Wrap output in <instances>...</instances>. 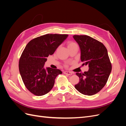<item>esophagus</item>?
Masks as SVG:
<instances>
[{"label":"esophagus","instance_id":"1","mask_svg":"<svg viewBox=\"0 0 126 126\" xmlns=\"http://www.w3.org/2000/svg\"><path fill=\"white\" fill-rule=\"evenodd\" d=\"M63 74L65 75H72V72H70V71H65L63 72Z\"/></svg>","mask_w":126,"mask_h":126}]
</instances>
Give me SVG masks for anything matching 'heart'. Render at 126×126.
<instances>
[{
  "label": "heart",
  "mask_w": 126,
  "mask_h": 126,
  "mask_svg": "<svg viewBox=\"0 0 126 126\" xmlns=\"http://www.w3.org/2000/svg\"><path fill=\"white\" fill-rule=\"evenodd\" d=\"M74 46H77V44H76L75 43H74V42H73V41H69L67 44L68 48Z\"/></svg>",
  "instance_id": "heart-1"
}]
</instances>
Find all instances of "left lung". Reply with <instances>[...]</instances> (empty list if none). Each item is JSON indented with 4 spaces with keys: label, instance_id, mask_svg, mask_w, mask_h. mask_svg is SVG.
I'll list each match as a JSON object with an SVG mask.
<instances>
[{
    "label": "left lung",
    "instance_id": "8db88e82",
    "mask_svg": "<svg viewBox=\"0 0 126 126\" xmlns=\"http://www.w3.org/2000/svg\"><path fill=\"white\" fill-rule=\"evenodd\" d=\"M73 38L80 49L82 65L89 68L84 73H76L79 82L75 87L82 94L92 96L103 88L111 73L107 49L102 43L88 36L74 35Z\"/></svg>",
    "mask_w": 126,
    "mask_h": 126
}]
</instances>
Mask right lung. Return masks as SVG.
<instances>
[{"instance_id": "add662e5", "label": "right lung", "mask_w": 126, "mask_h": 126, "mask_svg": "<svg viewBox=\"0 0 126 126\" xmlns=\"http://www.w3.org/2000/svg\"><path fill=\"white\" fill-rule=\"evenodd\" d=\"M68 35L46 34L30 40L22 52L19 62V70L24 84L30 92L43 96L54 87L59 69L45 68L47 57L52 55L65 40Z\"/></svg>"}]
</instances>
